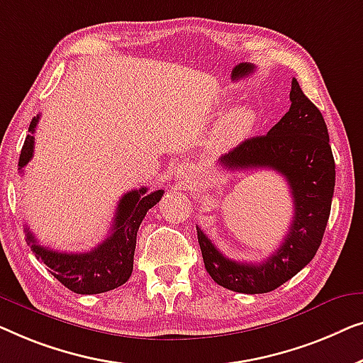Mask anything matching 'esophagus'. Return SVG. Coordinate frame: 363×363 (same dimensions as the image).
Wrapping results in <instances>:
<instances>
[{
	"mask_svg": "<svg viewBox=\"0 0 363 363\" xmlns=\"http://www.w3.org/2000/svg\"><path fill=\"white\" fill-rule=\"evenodd\" d=\"M176 179L181 186H189L196 181V169H194L192 164L189 162H179L176 166Z\"/></svg>",
	"mask_w": 363,
	"mask_h": 363,
	"instance_id": "1",
	"label": "esophagus"
}]
</instances>
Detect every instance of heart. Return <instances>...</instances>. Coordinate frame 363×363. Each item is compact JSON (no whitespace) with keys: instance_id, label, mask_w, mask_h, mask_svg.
Wrapping results in <instances>:
<instances>
[{"instance_id":"heart-1","label":"heart","mask_w":363,"mask_h":363,"mask_svg":"<svg viewBox=\"0 0 363 363\" xmlns=\"http://www.w3.org/2000/svg\"><path fill=\"white\" fill-rule=\"evenodd\" d=\"M255 123V113L248 108H235L225 118L222 120L218 135L223 141L233 143L242 140L247 133L252 130Z\"/></svg>"}]
</instances>
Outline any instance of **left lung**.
Wrapping results in <instances>:
<instances>
[{
    "mask_svg": "<svg viewBox=\"0 0 363 363\" xmlns=\"http://www.w3.org/2000/svg\"><path fill=\"white\" fill-rule=\"evenodd\" d=\"M291 106L268 135L245 140L218 162L228 171L267 167L284 176L294 216L281 247L263 263H240L223 257L197 227L203 264L213 281L245 294L277 289L314 258L328 225L335 186V162L329 133L318 106L291 82Z\"/></svg>",
    "mask_w": 363,
    "mask_h": 363,
    "instance_id": "obj_1",
    "label": "left lung"
}]
</instances>
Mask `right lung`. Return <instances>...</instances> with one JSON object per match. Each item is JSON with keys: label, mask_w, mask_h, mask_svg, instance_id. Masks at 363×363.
<instances>
[{"label": "right lung", "mask_w": 363, "mask_h": 363, "mask_svg": "<svg viewBox=\"0 0 363 363\" xmlns=\"http://www.w3.org/2000/svg\"><path fill=\"white\" fill-rule=\"evenodd\" d=\"M39 115L34 116L29 125V135L24 141L19 155V171L30 161L34 155L33 133L38 126ZM164 191L150 192L146 187L126 192L120 199L116 207L113 227L108 237L99 247L85 253L55 252L38 243V240L26 228V242L35 255L49 268L55 279H59L65 288L77 294H99L106 293L128 281L133 272V257L136 248V233L143 218L151 207L161 201Z\"/></svg>", "instance_id": "right-lung-1"}]
</instances>
